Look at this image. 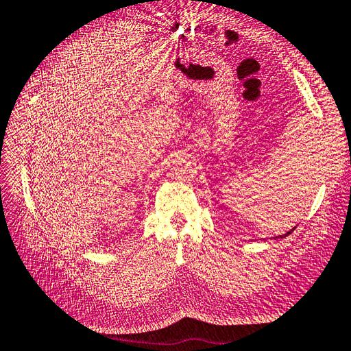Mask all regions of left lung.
Returning <instances> with one entry per match:
<instances>
[{
	"label": "left lung",
	"mask_w": 351,
	"mask_h": 351,
	"mask_svg": "<svg viewBox=\"0 0 351 351\" xmlns=\"http://www.w3.org/2000/svg\"><path fill=\"white\" fill-rule=\"evenodd\" d=\"M293 230H294V229H291V230H289V232H287L285 235H279V237H276V238H283V237H287V235H289L291 232H293Z\"/></svg>",
	"instance_id": "obj_1"
}]
</instances>
